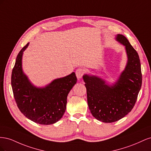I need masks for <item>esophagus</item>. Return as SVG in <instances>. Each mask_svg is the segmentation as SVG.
<instances>
[{
  "instance_id": "esophagus-1",
  "label": "esophagus",
  "mask_w": 151,
  "mask_h": 151,
  "mask_svg": "<svg viewBox=\"0 0 151 151\" xmlns=\"http://www.w3.org/2000/svg\"><path fill=\"white\" fill-rule=\"evenodd\" d=\"M76 74L77 76V78L78 79H81L83 77V76L84 74V70L82 68H77L76 71Z\"/></svg>"
}]
</instances>
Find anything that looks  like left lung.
Segmentation results:
<instances>
[{
    "mask_svg": "<svg viewBox=\"0 0 151 151\" xmlns=\"http://www.w3.org/2000/svg\"><path fill=\"white\" fill-rule=\"evenodd\" d=\"M116 40L125 47L127 62L115 84L109 85L96 76L83 77L90 111L95 118L104 123L116 122L131 111L142 80L137 52L123 35L118 34Z\"/></svg>",
    "mask_w": 151,
    "mask_h": 151,
    "instance_id": "obj_1",
    "label": "left lung"
}]
</instances>
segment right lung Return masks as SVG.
Here are the masks:
<instances>
[{"label":"right lung","instance_id":"1","mask_svg":"<svg viewBox=\"0 0 151 151\" xmlns=\"http://www.w3.org/2000/svg\"><path fill=\"white\" fill-rule=\"evenodd\" d=\"M29 43L18 53L11 76V86L17 106L23 115L36 123L57 122L66 109L68 93L76 83L75 72L38 88L32 84L22 70V58Z\"/></svg>","mask_w":151,"mask_h":151}]
</instances>
